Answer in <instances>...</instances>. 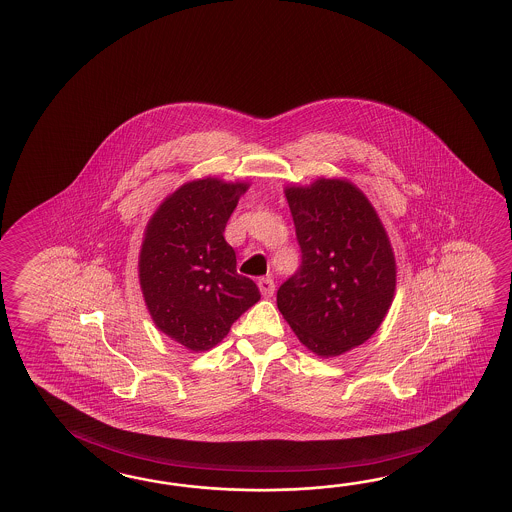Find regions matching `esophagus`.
Segmentation results:
<instances>
[{
	"instance_id": "1",
	"label": "esophagus",
	"mask_w": 512,
	"mask_h": 512,
	"mask_svg": "<svg viewBox=\"0 0 512 512\" xmlns=\"http://www.w3.org/2000/svg\"><path fill=\"white\" fill-rule=\"evenodd\" d=\"M258 287H260V291H262L263 297H273V278H269V276H265V278H260V280H258Z\"/></svg>"
}]
</instances>
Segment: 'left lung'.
I'll return each instance as SVG.
<instances>
[{
  "mask_svg": "<svg viewBox=\"0 0 512 512\" xmlns=\"http://www.w3.org/2000/svg\"><path fill=\"white\" fill-rule=\"evenodd\" d=\"M302 262L276 304L300 343L333 357L363 345L393 302L396 263L363 191L339 179L286 188Z\"/></svg>",
  "mask_w": 512,
  "mask_h": 512,
  "instance_id": "1",
  "label": "left lung"
}]
</instances>
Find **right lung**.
Instances as JSON below:
<instances>
[{
	"label": "right lung",
	"instance_id": "1",
	"mask_svg": "<svg viewBox=\"0 0 512 512\" xmlns=\"http://www.w3.org/2000/svg\"><path fill=\"white\" fill-rule=\"evenodd\" d=\"M245 182L191 180L151 217L140 250V286L156 328L193 352L223 341L260 300L258 286L236 269L226 221Z\"/></svg>",
	"mask_w": 512,
	"mask_h": 512
}]
</instances>
